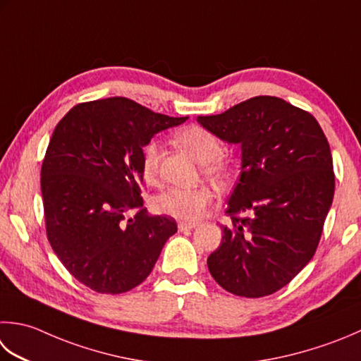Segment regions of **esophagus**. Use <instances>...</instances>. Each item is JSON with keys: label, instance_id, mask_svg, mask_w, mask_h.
<instances>
[{"label": "esophagus", "instance_id": "esophagus-1", "mask_svg": "<svg viewBox=\"0 0 361 361\" xmlns=\"http://www.w3.org/2000/svg\"><path fill=\"white\" fill-rule=\"evenodd\" d=\"M197 227V224H192V222H180L178 224V228L180 231H186V230H192Z\"/></svg>", "mask_w": 361, "mask_h": 361}]
</instances>
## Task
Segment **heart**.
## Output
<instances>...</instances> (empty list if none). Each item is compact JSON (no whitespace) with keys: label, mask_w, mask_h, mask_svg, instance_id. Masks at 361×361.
<instances>
[{"label":"heart","mask_w":361,"mask_h":361,"mask_svg":"<svg viewBox=\"0 0 361 361\" xmlns=\"http://www.w3.org/2000/svg\"><path fill=\"white\" fill-rule=\"evenodd\" d=\"M175 140L185 147L202 162V172L208 178L222 181L230 173V162L222 157V142L213 131L202 125H188L175 133ZM159 171V145L150 140L142 148L140 154V175L148 185H154ZM213 200V192L207 186L190 189L171 188L153 199V208L159 214L171 216L178 221L192 222L200 219Z\"/></svg>","instance_id":"1"}]
</instances>
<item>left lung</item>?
Listing matches in <instances>:
<instances>
[{"label":"left lung","mask_w":361,"mask_h":361,"mask_svg":"<svg viewBox=\"0 0 361 361\" xmlns=\"http://www.w3.org/2000/svg\"><path fill=\"white\" fill-rule=\"evenodd\" d=\"M197 122L243 148L241 175L225 211L231 224L222 225L208 269L241 298L277 293L313 258L334 200L326 134L308 111L269 95Z\"/></svg>","instance_id":"obj_1"}]
</instances>
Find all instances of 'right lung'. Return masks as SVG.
<instances>
[{
    "label": "right lung",
    "mask_w": 361,
    "mask_h": 361,
    "mask_svg": "<svg viewBox=\"0 0 361 361\" xmlns=\"http://www.w3.org/2000/svg\"><path fill=\"white\" fill-rule=\"evenodd\" d=\"M186 118L112 97L78 103L56 125L40 171L45 230L82 285L120 294L153 271L176 222L142 207L140 154L158 131ZM130 210L137 214L126 219Z\"/></svg>",
    "instance_id": "right-lung-1"
}]
</instances>
